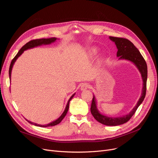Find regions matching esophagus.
<instances>
[{
    "mask_svg": "<svg viewBox=\"0 0 158 158\" xmlns=\"http://www.w3.org/2000/svg\"><path fill=\"white\" fill-rule=\"evenodd\" d=\"M89 87V85L88 83H86V82H85V83H82L81 86V90H86Z\"/></svg>",
    "mask_w": 158,
    "mask_h": 158,
    "instance_id": "esophagus-1",
    "label": "esophagus"
}]
</instances>
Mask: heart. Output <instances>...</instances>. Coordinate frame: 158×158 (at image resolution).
<instances>
[{
  "mask_svg": "<svg viewBox=\"0 0 158 158\" xmlns=\"http://www.w3.org/2000/svg\"><path fill=\"white\" fill-rule=\"evenodd\" d=\"M95 53H96V51H95V50H94V51H92V54H95Z\"/></svg>",
  "mask_w": 158,
  "mask_h": 158,
  "instance_id": "b5f03b06",
  "label": "heart"
}]
</instances>
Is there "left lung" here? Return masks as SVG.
<instances>
[{"label":"left lung","mask_w":158,"mask_h":158,"mask_svg":"<svg viewBox=\"0 0 158 158\" xmlns=\"http://www.w3.org/2000/svg\"><path fill=\"white\" fill-rule=\"evenodd\" d=\"M110 39L115 44L118 51L117 56L118 57V60H125L133 63L138 69L142 76L143 81V88L142 90V94L139 98L136 105L131 111L122 117H111L102 114L97 109V102L95 95H94L92 105H91V113L96 120L104 125L109 126H116L122 125L128 122L132 117L138 107L143 101L146 95L147 88V66L144 58L140 54L138 49L134 45L131 41L123 38H117L110 36Z\"/></svg>","instance_id":"8db88e82"}]
</instances>
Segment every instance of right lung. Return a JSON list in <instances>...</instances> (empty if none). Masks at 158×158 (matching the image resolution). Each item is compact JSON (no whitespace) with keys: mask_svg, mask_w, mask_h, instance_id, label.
<instances>
[{"mask_svg":"<svg viewBox=\"0 0 158 158\" xmlns=\"http://www.w3.org/2000/svg\"><path fill=\"white\" fill-rule=\"evenodd\" d=\"M57 38H41V39H36V40H31L30 41H29V42H27L26 45H24L21 48L20 51H19V52L17 53V54H16L15 56V57L13 58V60L11 61V64H10V69H9V75H10V79L11 80V70H12V68L13 66V64L15 63V62L16 61V60L18 59V57L23 52V51H26V50L27 49H30V48H32L34 47H38V46H40V45H49L51 44L52 43H54V41H56V40H57ZM74 94H73L71 97L69 98V100L67 102V104H66V107L64 109V111H63V113H62V114L60 116V117L58 118L57 120L49 123L48 124H47V125H40V124H37L36 123H34V122H32L31 121H29L27 120V122H29L30 123L32 124V125H35L36 126H39V127H50V126H54L56 125H57L58 123H60L62 120L64 118V117L66 116V113H67L68 112V110H69V104H70V101L72 100V98L73 97V96L75 95Z\"/></svg>","mask_w":158,"mask_h":158,"instance_id":"right-lung-1","label":"right lung"}]
</instances>
